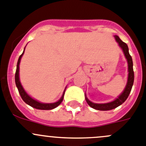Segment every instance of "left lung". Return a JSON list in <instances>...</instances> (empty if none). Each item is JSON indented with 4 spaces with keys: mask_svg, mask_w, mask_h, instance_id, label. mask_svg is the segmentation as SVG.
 Masks as SVG:
<instances>
[{
    "mask_svg": "<svg viewBox=\"0 0 146 146\" xmlns=\"http://www.w3.org/2000/svg\"><path fill=\"white\" fill-rule=\"evenodd\" d=\"M115 38L116 41L118 42L119 46H121V48L123 49L124 54H125V58H126L127 60H128V83H127L126 87H125L124 91L118 96V98L115 99L113 101L111 102L108 103H103V104H98V103H94L90 102L87 98L86 97V100L88 104L93 108L98 110V111H110L112 109L115 108L118 106H121V104L124 103L128 98V96H129L130 93L132 89L134 81V71L133 68V60L132 57L130 55L129 51H128V47L125 43L120 39L118 35H115Z\"/></svg>",
    "mask_w": 146,
    "mask_h": 146,
    "instance_id": "1",
    "label": "left lung"
}]
</instances>
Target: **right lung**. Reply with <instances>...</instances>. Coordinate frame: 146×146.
I'll return each mask as SVG.
<instances>
[{
    "mask_svg": "<svg viewBox=\"0 0 146 146\" xmlns=\"http://www.w3.org/2000/svg\"><path fill=\"white\" fill-rule=\"evenodd\" d=\"M25 50V49H24ZM24 50L22 54L20 56L19 58H18V63H17V68H16V71H15V85H16L17 88H18V92H19L20 95H21V98L23 100V101L25 102V103H27L28 105L31 106V107L34 108L39 109V110H51V109L55 108L57 106H58L60 103H62L63 100V97H64V93H63V96H62L61 98L58 100V101L56 102V103H40V102L37 101V100H34L32 98L30 97L25 91L24 90L23 88L22 87L21 84V82H20L19 80V64L20 61H21V58L22 57V56L24 53Z\"/></svg>",
    "mask_w": 146,
    "mask_h": 146,
    "instance_id": "add662e5",
    "label": "right lung"
}]
</instances>
